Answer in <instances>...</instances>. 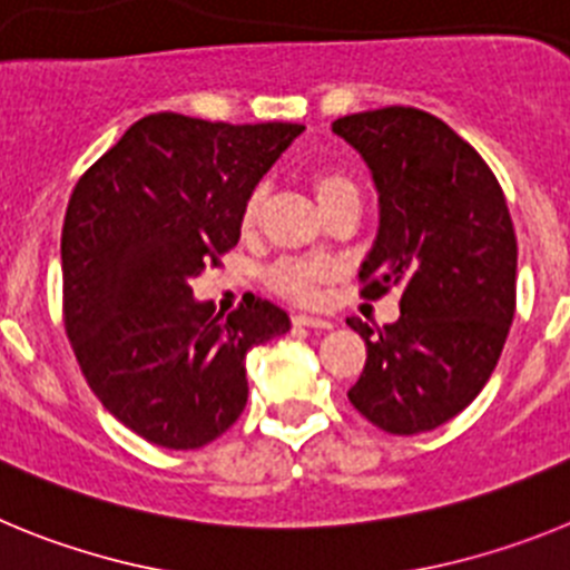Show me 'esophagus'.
Instances as JSON below:
<instances>
[{"label": "esophagus", "instance_id": "esophagus-1", "mask_svg": "<svg viewBox=\"0 0 570 570\" xmlns=\"http://www.w3.org/2000/svg\"><path fill=\"white\" fill-rule=\"evenodd\" d=\"M294 325H299V328H316V331L334 328V322L331 320H320V316H308V314H296Z\"/></svg>", "mask_w": 570, "mask_h": 570}]
</instances>
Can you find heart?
<instances>
[{
    "label": "heart",
    "instance_id": "1",
    "mask_svg": "<svg viewBox=\"0 0 570 570\" xmlns=\"http://www.w3.org/2000/svg\"><path fill=\"white\" fill-rule=\"evenodd\" d=\"M311 188H314L316 199H320L325 214L342 203H360V188H356L354 176L345 174V170L340 168L316 170V174L311 176ZM265 199H268V188H265V185H256L248 194V199H245V205H242V228L250 230L259 223ZM328 265L305 259H285L276 262L274 268H271V285H274L282 296H288V299L314 302L316 294H320V285L328 279Z\"/></svg>",
    "mask_w": 570,
    "mask_h": 570
}]
</instances>
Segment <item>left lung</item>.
I'll list each match as a JSON object with an SVG mask.
<instances>
[{
  "label": "left lung",
  "mask_w": 570,
  "mask_h": 570,
  "mask_svg": "<svg viewBox=\"0 0 570 570\" xmlns=\"http://www.w3.org/2000/svg\"><path fill=\"white\" fill-rule=\"evenodd\" d=\"M365 159L380 228L362 296L400 291V320L365 340L351 405L387 434H422L465 411L500 362L517 308V236L497 176L442 119L380 108L336 119Z\"/></svg>",
  "instance_id": "8db88e82"
}]
</instances>
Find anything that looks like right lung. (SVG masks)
<instances>
[{"mask_svg": "<svg viewBox=\"0 0 570 570\" xmlns=\"http://www.w3.org/2000/svg\"><path fill=\"white\" fill-rule=\"evenodd\" d=\"M302 130L150 114L70 194L68 340L99 402L154 445L190 451L225 434L248 402V351L291 331L268 299L214 314L190 279L239 242L242 205Z\"/></svg>", "mask_w": 570, "mask_h": 570, "instance_id": "obj_1", "label": "right lung"}]
</instances>
